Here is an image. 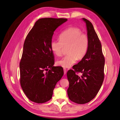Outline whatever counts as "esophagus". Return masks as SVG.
<instances>
[{
  "label": "esophagus",
  "mask_w": 120,
  "mask_h": 120,
  "mask_svg": "<svg viewBox=\"0 0 120 120\" xmlns=\"http://www.w3.org/2000/svg\"><path fill=\"white\" fill-rule=\"evenodd\" d=\"M64 75H65L66 74V71H67V70H66V68H64Z\"/></svg>",
  "instance_id": "obj_1"
}]
</instances>
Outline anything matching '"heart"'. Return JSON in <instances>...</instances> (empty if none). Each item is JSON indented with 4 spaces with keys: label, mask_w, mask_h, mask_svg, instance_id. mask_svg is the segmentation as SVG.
Wrapping results in <instances>:
<instances>
[{
    "label": "heart",
    "mask_w": 120,
    "mask_h": 120,
    "mask_svg": "<svg viewBox=\"0 0 120 120\" xmlns=\"http://www.w3.org/2000/svg\"><path fill=\"white\" fill-rule=\"evenodd\" d=\"M59 40H52L50 47L53 53L57 56L62 55L63 50L67 47V55L57 61V64L63 68H69L77 60H81L87 52L89 39L87 35L76 27H71L61 32Z\"/></svg>",
    "instance_id": "heart-1"
}]
</instances>
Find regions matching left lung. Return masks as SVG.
<instances>
[{
	"label": "left lung",
	"mask_w": 120,
	"mask_h": 120,
	"mask_svg": "<svg viewBox=\"0 0 120 120\" xmlns=\"http://www.w3.org/2000/svg\"><path fill=\"white\" fill-rule=\"evenodd\" d=\"M86 23L89 45L86 55L81 61L73 66V70L67 73L69 86L68 97L77 104H83L93 99L101 88L104 78L105 58L101 43L92 23L82 18ZM81 72L79 76L76 74Z\"/></svg>",
	"instance_id": "8db88e82"
}]
</instances>
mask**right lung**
Listing matches in <instances>:
<instances>
[{"label": "right lung", "mask_w": 120, "mask_h": 120, "mask_svg": "<svg viewBox=\"0 0 120 120\" xmlns=\"http://www.w3.org/2000/svg\"><path fill=\"white\" fill-rule=\"evenodd\" d=\"M67 21L66 18L38 19L25 38L19 64L20 82L25 94L33 102L49 101L64 74L62 67L53 66L50 43L54 31Z\"/></svg>", "instance_id": "1"}]
</instances>
